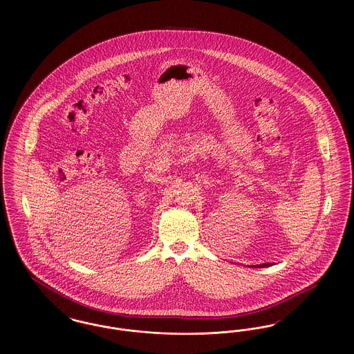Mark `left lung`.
<instances>
[{"instance_id": "8db88e82", "label": "left lung", "mask_w": 354, "mask_h": 354, "mask_svg": "<svg viewBox=\"0 0 354 354\" xmlns=\"http://www.w3.org/2000/svg\"><path fill=\"white\" fill-rule=\"evenodd\" d=\"M270 263H266V264H259V266H252L251 268H266V267H270Z\"/></svg>"}]
</instances>
